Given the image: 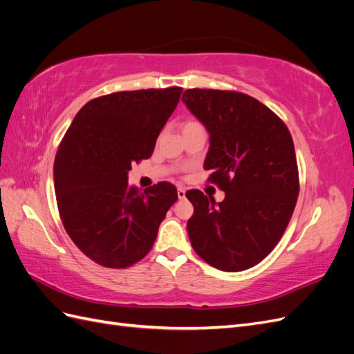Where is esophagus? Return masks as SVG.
<instances>
[{"instance_id":"34e87169","label":"esophagus","mask_w":354,"mask_h":354,"mask_svg":"<svg viewBox=\"0 0 354 354\" xmlns=\"http://www.w3.org/2000/svg\"><path fill=\"white\" fill-rule=\"evenodd\" d=\"M177 196H178V199H185V198H186V189L180 186V187L177 189Z\"/></svg>"}]
</instances>
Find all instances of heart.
Wrapping results in <instances>:
<instances>
[{"label": "heart", "mask_w": 354, "mask_h": 354, "mask_svg": "<svg viewBox=\"0 0 354 354\" xmlns=\"http://www.w3.org/2000/svg\"><path fill=\"white\" fill-rule=\"evenodd\" d=\"M195 125H199V122H196V121H187V122L185 124V127H183V128H189V127H195Z\"/></svg>", "instance_id": "obj_1"}]
</instances>
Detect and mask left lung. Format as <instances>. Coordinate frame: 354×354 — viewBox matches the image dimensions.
<instances>
[{"label": "left lung", "instance_id": "1", "mask_svg": "<svg viewBox=\"0 0 354 354\" xmlns=\"http://www.w3.org/2000/svg\"><path fill=\"white\" fill-rule=\"evenodd\" d=\"M181 100L209 133L208 181L226 192L218 203L198 189L186 192L195 209L187 221L192 246L218 270L251 269L281 241L295 208L299 178L291 133L245 93L190 88Z\"/></svg>", "mask_w": 354, "mask_h": 354}]
</instances>
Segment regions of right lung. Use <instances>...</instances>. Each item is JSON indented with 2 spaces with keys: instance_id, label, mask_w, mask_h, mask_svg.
I'll return each instance as SVG.
<instances>
[{
  "instance_id": "add662e5",
  "label": "right lung",
  "mask_w": 354,
  "mask_h": 354,
  "mask_svg": "<svg viewBox=\"0 0 354 354\" xmlns=\"http://www.w3.org/2000/svg\"><path fill=\"white\" fill-rule=\"evenodd\" d=\"M183 88L118 91L85 103L59 145L55 190L73 243L109 269L147 255L159 224L177 201L168 181L140 192L128 185L134 162L151 158Z\"/></svg>"
}]
</instances>
